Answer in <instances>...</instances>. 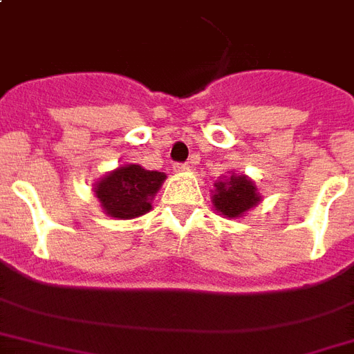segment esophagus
I'll return each instance as SVG.
<instances>
[{"instance_id": "obj_1", "label": "esophagus", "mask_w": 354, "mask_h": 354, "mask_svg": "<svg viewBox=\"0 0 354 354\" xmlns=\"http://www.w3.org/2000/svg\"><path fill=\"white\" fill-rule=\"evenodd\" d=\"M174 169L175 171H188V169H190V164H188V162H177V164H174Z\"/></svg>"}]
</instances>
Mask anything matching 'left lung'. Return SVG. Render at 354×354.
<instances>
[{"instance_id": "1", "label": "left lung", "mask_w": 354, "mask_h": 354, "mask_svg": "<svg viewBox=\"0 0 354 354\" xmlns=\"http://www.w3.org/2000/svg\"><path fill=\"white\" fill-rule=\"evenodd\" d=\"M214 187L216 194L212 198V203L224 216H241L259 201L254 183L244 175H231L230 179L220 180Z\"/></svg>"}]
</instances>
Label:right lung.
Here are the masks:
<instances>
[{
  "label": "right lung",
  "mask_w": 354,
  "mask_h": 354,
  "mask_svg": "<svg viewBox=\"0 0 354 354\" xmlns=\"http://www.w3.org/2000/svg\"><path fill=\"white\" fill-rule=\"evenodd\" d=\"M166 179L160 171H149L138 164L117 167L95 188L106 214L121 220L142 216L151 211V198Z\"/></svg>",
  "instance_id": "add662e5"
}]
</instances>
